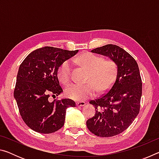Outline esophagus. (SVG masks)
<instances>
[{"label":"esophagus","instance_id":"34e87169","mask_svg":"<svg viewBox=\"0 0 159 159\" xmlns=\"http://www.w3.org/2000/svg\"><path fill=\"white\" fill-rule=\"evenodd\" d=\"M85 105V102H77V103H76L77 107H83Z\"/></svg>","mask_w":159,"mask_h":159}]
</instances>
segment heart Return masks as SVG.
<instances>
[{"instance_id":"heart-1","label":"heart","mask_w":159,"mask_h":159,"mask_svg":"<svg viewBox=\"0 0 159 159\" xmlns=\"http://www.w3.org/2000/svg\"><path fill=\"white\" fill-rule=\"evenodd\" d=\"M80 65L90 70L88 82L85 85L71 84L66 88V95L75 101H83L93 98L98 90L102 93L108 90L115 81L117 74V66L114 61L104 60L101 56L92 52H85L77 58ZM72 62L66 60L61 64L57 76L64 84H68L71 80Z\"/></svg>"}]
</instances>
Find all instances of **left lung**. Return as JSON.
Instances as JSON below:
<instances>
[{
	"label": "left lung",
	"instance_id": "left-lung-1",
	"mask_svg": "<svg viewBox=\"0 0 159 159\" xmlns=\"http://www.w3.org/2000/svg\"><path fill=\"white\" fill-rule=\"evenodd\" d=\"M91 52L109 57L117 66L116 78L110 90L101 98L90 101L96 112L86 121L91 133L109 138L125 130L138 115L142 79L135 60L118 45L108 44Z\"/></svg>",
	"mask_w": 159,
	"mask_h": 159
}]
</instances>
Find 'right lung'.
I'll list each match as a JSON object with an SVG mask.
<instances>
[{"label":"right lung","instance_id":"1","mask_svg":"<svg viewBox=\"0 0 159 159\" xmlns=\"http://www.w3.org/2000/svg\"><path fill=\"white\" fill-rule=\"evenodd\" d=\"M79 52L43 47L31 52L20 64L14 97L25 123L37 133L49 134L62 127L68 107H76L69 99L48 101L50 94L63 92L57 77L59 67Z\"/></svg>","mask_w":159,"mask_h":159}]
</instances>
